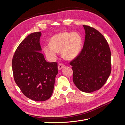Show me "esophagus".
<instances>
[{
    "label": "esophagus",
    "instance_id": "esophagus-1",
    "mask_svg": "<svg viewBox=\"0 0 125 125\" xmlns=\"http://www.w3.org/2000/svg\"><path fill=\"white\" fill-rule=\"evenodd\" d=\"M64 67V65L63 63H60L59 65H58V70H61L62 68Z\"/></svg>",
    "mask_w": 125,
    "mask_h": 125
}]
</instances>
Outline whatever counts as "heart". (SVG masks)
<instances>
[{"instance_id": "b5f03b06", "label": "heart", "mask_w": 125, "mask_h": 125, "mask_svg": "<svg viewBox=\"0 0 125 125\" xmlns=\"http://www.w3.org/2000/svg\"><path fill=\"white\" fill-rule=\"evenodd\" d=\"M50 45H46L43 51L46 57L51 60H54L58 52H61L62 57L68 60L74 59L80 52L82 39L77 32H63L52 36Z\"/></svg>"}]
</instances>
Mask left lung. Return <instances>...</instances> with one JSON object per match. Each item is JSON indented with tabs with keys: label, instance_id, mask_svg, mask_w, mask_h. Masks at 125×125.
Wrapping results in <instances>:
<instances>
[{
	"label": "left lung",
	"instance_id": "left-lung-1",
	"mask_svg": "<svg viewBox=\"0 0 125 125\" xmlns=\"http://www.w3.org/2000/svg\"><path fill=\"white\" fill-rule=\"evenodd\" d=\"M85 36L83 47L70 62L73 82L82 92L91 93L99 90L111 73V53L107 41L101 33L83 25Z\"/></svg>",
	"mask_w": 125,
	"mask_h": 125
}]
</instances>
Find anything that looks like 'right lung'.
I'll return each mask as SVG.
<instances>
[{
	"mask_svg": "<svg viewBox=\"0 0 125 125\" xmlns=\"http://www.w3.org/2000/svg\"><path fill=\"white\" fill-rule=\"evenodd\" d=\"M41 32L31 33L24 39L15 52L12 61L14 81L29 99L44 101L53 92L57 63L48 62L42 53Z\"/></svg>",
	"mask_w": 125,
	"mask_h": 125,
	"instance_id": "add662e5",
	"label": "right lung"
}]
</instances>
